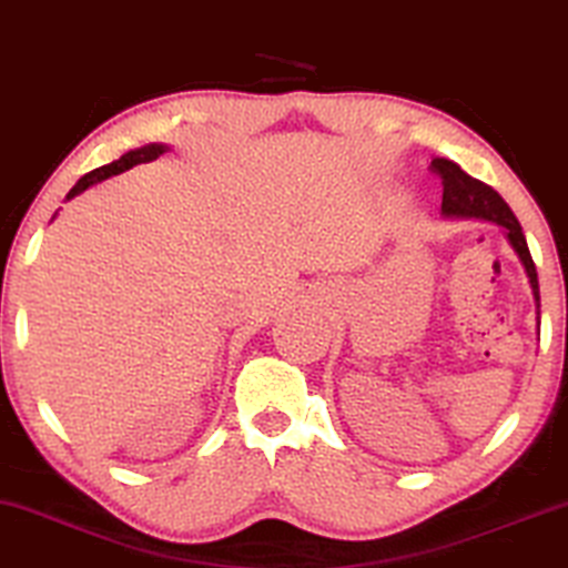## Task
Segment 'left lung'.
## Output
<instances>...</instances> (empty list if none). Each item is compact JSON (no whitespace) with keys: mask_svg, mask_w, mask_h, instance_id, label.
I'll list each match as a JSON object with an SVG mask.
<instances>
[{"mask_svg":"<svg viewBox=\"0 0 568 568\" xmlns=\"http://www.w3.org/2000/svg\"><path fill=\"white\" fill-rule=\"evenodd\" d=\"M433 171H438L443 179V202L440 215L446 220H484V223H495L503 227L509 248L517 253L525 268V276L530 282L532 302H536V325L540 335V290H538V271L532 264L528 241H525L523 227L507 207V202L499 196L495 189L487 186L479 179L468 176L458 163L448 159H433Z\"/></svg>","mask_w":568,"mask_h":568,"instance_id":"obj_1","label":"left lung"}]
</instances>
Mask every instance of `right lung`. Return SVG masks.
<instances>
[{"mask_svg":"<svg viewBox=\"0 0 568 568\" xmlns=\"http://www.w3.org/2000/svg\"><path fill=\"white\" fill-rule=\"evenodd\" d=\"M169 151H171V148H169L166 143H148V145H141V148H133V151H128L125 155H122V159L106 163V166H100V169L89 171L87 176H81L79 182L73 184L71 192L65 194V202L73 200V196H79L81 192H87L89 186L104 182V179L118 176V174H122V171L138 166V163H151V161L159 159V155L169 153ZM55 215H59V212H55ZM55 215H53V217H55Z\"/></svg>","mask_w":568,"mask_h":568,"instance_id":"right-lung-1","label":"right lung"}]
</instances>
